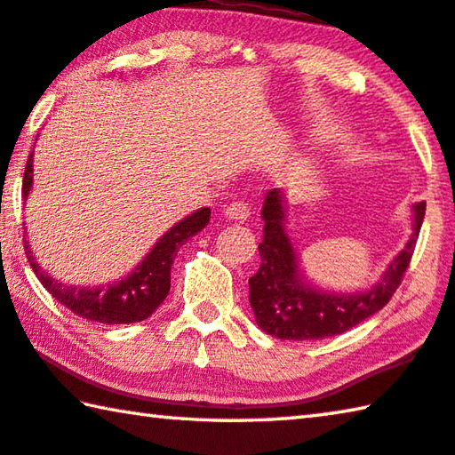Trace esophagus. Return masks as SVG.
I'll use <instances>...</instances> for the list:
<instances>
[{
  "label": "esophagus",
  "instance_id": "34e87169",
  "mask_svg": "<svg viewBox=\"0 0 455 455\" xmlns=\"http://www.w3.org/2000/svg\"><path fill=\"white\" fill-rule=\"evenodd\" d=\"M225 214H227V219H230V220L244 222L246 219L251 217V209H249V204H246V203H233V204L227 206Z\"/></svg>",
  "mask_w": 455,
  "mask_h": 455
}]
</instances>
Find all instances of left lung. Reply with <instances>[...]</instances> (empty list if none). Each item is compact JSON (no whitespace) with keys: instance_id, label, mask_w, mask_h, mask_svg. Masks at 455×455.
<instances>
[{"instance_id":"8db88e82","label":"left lung","mask_w":455,"mask_h":455,"mask_svg":"<svg viewBox=\"0 0 455 455\" xmlns=\"http://www.w3.org/2000/svg\"><path fill=\"white\" fill-rule=\"evenodd\" d=\"M263 243L259 244V271L249 279V301L257 325L276 339L309 341L341 335L383 309L403 281L418 243L426 203L413 204V233L405 249L391 260L379 283L365 292L339 295L315 289L299 275L295 249L284 230V195L267 192L263 204Z\"/></svg>"}]
</instances>
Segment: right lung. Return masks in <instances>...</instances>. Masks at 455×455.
<instances>
[{
    "label": "right lung",
    "mask_w": 455,
    "mask_h": 455,
    "mask_svg": "<svg viewBox=\"0 0 455 455\" xmlns=\"http://www.w3.org/2000/svg\"><path fill=\"white\" fill-rule=\"evenodd\" d=\"M34 150L29 154V160L24 172V187L21 195L24 200L32 190L34 182ZM211 220V209H200L192 212L180 222L168 230V233L154 244V249L144 257L126 279L116 281L102 287H74V284L60 283L50 276L44 268L37 265L32 255L28 238L24 236L26 257L32 265V271L37 279L50 292L53 299L68 307L72 313L82 319L104 323V325H128L148 319L158 309V305L164 301L168 291H171V268L174 263L176 252L188 241L192 235L203 230Z\"/></svg>",
    "instance_id": "add662e5"
}]
</instances>
